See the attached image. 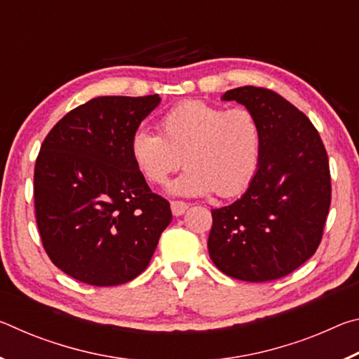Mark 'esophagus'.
Listing matches in <instances>:
<instances>
[{
	"label": "esophagus",
	"instance_id": "34e87169",
	"mask_svg": "<svg viewBox=\"0 0 359 359\" xmlns=\"http://www.w3.org/2000/svg\"><path fill=\"white\" fill-rule=\"evenodd\" d=\"M188 209V204L184 201H172L171 203V210H172V215L174 217H180L184 215Z\"/></svg>",
	"mask_w": 359,
	"mask_h": 359
}]
</instances>
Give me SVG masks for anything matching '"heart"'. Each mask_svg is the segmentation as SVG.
Returning <instances> with one entry per match:
<instances>
[{
    "label": "heart",
    "mask_w": 359,
    "mask_h": 359,
    "mask_svg": "<svg viewBox=\"0 0 359 359\" xmlns=\"http://www.w3.org/2000/svg\"><path fill=\"white\" fill-rule=\"evenodd\" d=\"M161 136L136 130L130 155L150 184H163L184 163L187 169L168 184L175 196H205L215 190L228 198L250 184L259 161L258 120L247 107L224 111L220 106L191 100L163 115Z\"/></svg>",
    "instance_id": "1"
}]
</instances>
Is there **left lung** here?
Instances as JSON below:
<instances>
[{"label": "left lung", "mask_w": 359, "mask_h": 359, "mask_svg": "<svg viewBox=\"0 0 359 359\" xmlns=\"http://www.w3.org/2000/svg\"><path fill=\"white\" fill-rule=\"evenodd\" d=\"M222 101L253 112L261 145L247 190L212 209L210 259L238 280H276L306 263L321 241L331 204L325 145L312 121L272 90L239 87Z\"/></svg>", "instance_id": "8db88e82"}]
</instances>
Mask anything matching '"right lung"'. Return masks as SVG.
<instances>
[{"label":"right lung","instance_id":"add662e5","mask_svg":"<svg viewBox=\"0 0 359 359\" xmlns=\"http://www.w3.org/2000/svg\"><path fill=\"white\" fill-rule=\"evenodd\" d=\"M158 95L98 96L53 126L36 160L34 208L48 258L95 287L133 280L172 220L130 155V139Z\"/></svg>","mask_w":359,"mask_h":359}]
</instances>
